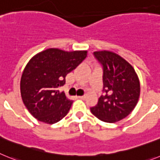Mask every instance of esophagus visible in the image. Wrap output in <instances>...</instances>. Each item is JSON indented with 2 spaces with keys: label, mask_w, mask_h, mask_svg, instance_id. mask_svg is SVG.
<instances>
[{
  "label": "esophagus",
  "mask_w": 160,
  "mask_h": 160,
  "mask_svg": "<svg viewBox=\"0 0 160 160\" xmlns=\"http://www.w3.org/2000/svg\"><path fill=\"white\" fill-rule=\"evenodd\" d=\"M78 98H80V99H81V100H84L86 98V97L85 96H79Z\"/></svg>",
  "instance_id": "obj_1"
}]
</instances>
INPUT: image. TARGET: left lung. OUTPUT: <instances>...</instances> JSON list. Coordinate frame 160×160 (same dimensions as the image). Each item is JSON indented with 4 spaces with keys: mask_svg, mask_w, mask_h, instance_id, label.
Masks as SVG:
<instances>
[{
    "mask_svg": "<svg viewBox=\"0 0 160 160\" xmlns=\"http://www.w3.org/2000/svg\"><path fill=\"white\" fill-rule=\"evenodd\" d=\"M103 65L104 92L98 103L90 110L102 122H118L131 113L138 103L140 82L131 64L113 51H94Z\"/></svg>",
    "mask_w": 160,
    "mask_h": 160,
    "instance_id": "obj_1",
    "label": "left lung"
}]
</instances>
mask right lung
Here are the masks:
<instances>
[{
    "label": "right lung",
    "instance_id": "add662e5",
    "mask_svg": "<svg viewBox=\"0 0 160 160\" xmlns=\"http://www.w3.org/2000/svg\"><path fill=\"white\" fill-rule=\"evenodd\" d=\"M87 54L88 51L48 48L32 57L20 81L22 101L32 116L39 122L54 124L68 114L72 101L58 88Z\"/></svg>",
    "mask_w": 160,
    "mask_h": 160
}]
</instances>
